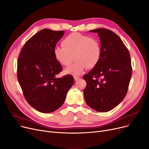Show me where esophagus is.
Listing matches in <instances>:
<instances>
[{
    "label": "esophagus",
    "instance_id": "1",
    "mask_svg": "<svg viewBox=\"0 0 149 149\" xmlns=\"http://www.w3.org/2000/svg\"><path fill=\"white\" fill-rule=\"evenodd\" d=\"M74 80H79L80 79V77L79 76H77V75H74Z\"/></svg>",
    "mask_w": 149,
    "mask_h": 149
}]
</instances>
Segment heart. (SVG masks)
Returning a JSON list of instances; mask_svg holds the SVG:
<instances>
[{"label": "heart", "mask_w": 149, "mask_h": 149, "mask_svg": "<svg viewBox=\"0 0 149 149\" xmlns=\"http://www.w3.org/2000/svg\"><path fill=\"white\" fill-rule=\"evenodd\" d=\"M63 46H56L54 49L56 59L63 66H68L74 58L77 61L65 70L66 74H80L84 69L97 66L101 56L100 42L88 36L73 33L62 41Z\"/></svg>", "instance_id": "heart-1"}]
</instances>
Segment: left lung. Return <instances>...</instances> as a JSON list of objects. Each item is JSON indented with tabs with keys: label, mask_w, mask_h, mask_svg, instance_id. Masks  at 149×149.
<instances>
[{
	"label": "left lung",
	"mask_w": 149,
	"mask_h": 149,
	"mask_svg": "<svg viewBox=\"0 0 149 149\" xmlns=\"http://www.w3.org/2000/svg\"><path fill=\"white\" fill-rule=\"evenodd\" d=\"M101 56L98 63L83 76L86 103L97 112H107L126 97L132 76L129 52L121 39L111 30L98 28Z\"/></svg>",
	"instance_id": "left-lung-1"
}]
</instances>
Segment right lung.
I'll return each instance as SVG.
<instances>
[{
	"label": "right lung",
	"instance_id": "right-lung-1",
	"mask_svg": "<svg viewBox=\"0 0 149 149\" xmlns=\"http://www.w3.org/2000/svg\"><path fill=\"white\" fill-rule=\"evenodd\" d=\"M63 31L43 29L26 41L17 61V79L27 102L37 111L51 113L64 103L74 83L72 75L56 78L63 69L54 49Z\"/></svg>",
	"mask_w": 149,
	"mask_h": 149
}]
</instances>
